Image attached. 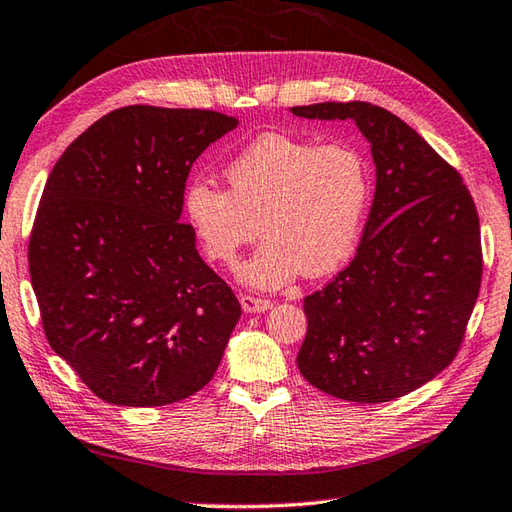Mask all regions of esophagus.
<instances>
[{
	"mask_svg": "<svg viewBox=\"0 0 512 512\" xmlns=\"http://www.w3.org/2000/svg\"><path fill=\"white\" fill-rule=\"evenodd\" d=\"M241 307H243L245 314H263V311L274 307V302L245 294V296H241Z\"/></svg>",
	"mask_w": 512,
	"mask_h": 512,
	"instance_id": "1",
	"label": "esophagus"
}]
</instances>
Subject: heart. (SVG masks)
<instances>
[{
  "label": "heart",
  "instance_id": "heart-1",
  "mask_svg": "<svg viewBox=\"0 0 512 512\" xmlns=\"http://www.w3.org/2000/svg\"><path fill=\"white\" fill-rule=\"evenodd\" d=\"M225 179L229 190L192 181L183 210L205 254L225 265L265 232L238 269L247 285L278 289L302 271L329 274L358 241L371 172L349 143L320 145L267 132L227 165Z\"/></svg>",
  "mask_w": 512,
  "mask_h": 512
}]
</instances>
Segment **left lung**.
<instances>
[{
	"instance_id": "obj_1",
	"label": "left lung",
	"mask_w": 512,
	"mask_h": 512,
	"mask_svg": "<svg viewBox=\"0 0 512 512\" xmlns=\"http://www.w3.org/2000/svg\"><path fill=\"white\" fill-rule=\"evenodd\" d=\"M353 121L375 165L356 258L305 298L298 369L333 398L378 404L420 389L453 362L482 283V241L462 176L411 125L367 101L289 108Z\"/></svg>"
}]
</instances>
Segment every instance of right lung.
Segmentation results:
<instances>
[{
	"label": "right lung",
	"mask_w": 512,
	"mask_h": 512,
	"mask_svg": "<svg viewBox=\"0 0 512 512\" xmlns=\"http://www.w3.org/2000/svg\"><path fill=\"white\" fill-rule=\"evenodd\" d=\"M236 125L212 110L119 108L48 176L30 283L50 347L101 400L179 402L221 364L241 305L179 218L192 163Z\"/></svg>",
	"instance_id": "add662e5"
}]
</instances>
